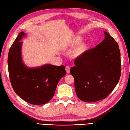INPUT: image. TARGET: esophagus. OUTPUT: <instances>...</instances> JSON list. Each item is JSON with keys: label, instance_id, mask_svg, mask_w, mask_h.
I'll return each mask as SVG.
<instances>
[{"label": "esophagus", "instance_id": "1", "mask_svg": "<svg viewBox=\"0 0 130 130\" xmlns=\"http://www.w3.org/2000/svg\"><path fill=\"white\" fill-rule=\"evenodd\" d=\"M66 70L67 73H69V72H70V67H69V66L66 67Z\"/></svg>", "mask_w": 130, "mask_h": 130}]
</instances>
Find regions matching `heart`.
I'll return each mask as SVG.
<instances>
[{
	"label": "heart",
	"mask_w": 130,
	"mask_h": 130,
	"mask_svg": "<svg viewBox=\"0 0 130 130\" xmlns=\"http://www.w3.org/2000/svg\"><path fill=\"white\" fill-rule=\"evenodd\" d=\"M79 40H76V42H77V43H78V42H79Z\"/></svg>",
	"instance_id": "1"
}]
</instances>
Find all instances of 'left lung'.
<instances>
[{
	"label": "left lung",
	"instance_id": "obj_1",
	"mask_svg": "<svg viewBox=\"0 0 130 130\" xmlns=\"http://www.w3.org/2000/svg\"><path fill=\"white\" fill-rule=\"evenodd\" d=\"M103 41L77 57L70 73L74 78L77 97L86 103L107 98L116 87L121 75L118 44L104 31Z\"/></svg>",
	"mask_w": 130,
	"mask_h": 130
}]
</instances>
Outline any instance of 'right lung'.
I'll list each match as a JSON object with an SVG mask.
<instances>
[{"mask_svg": "<svg viewBox=\"0 0 130 130\" xmlns=\"http://www.w3.org/2000/svg\"><path fill=\"white\" fill-rule=\"evenodd\" d=\"M21 32L10 49L7 63L10 80L14 91L22 99L32 105H43L54 96L57 85L66 74L64 66L44 64L30 68L22 58Z\"/></svg>", "mask_w": 130, "mask_h": 130, "instance_id": "obj_1", "label": "right lung"}]
</instances>
